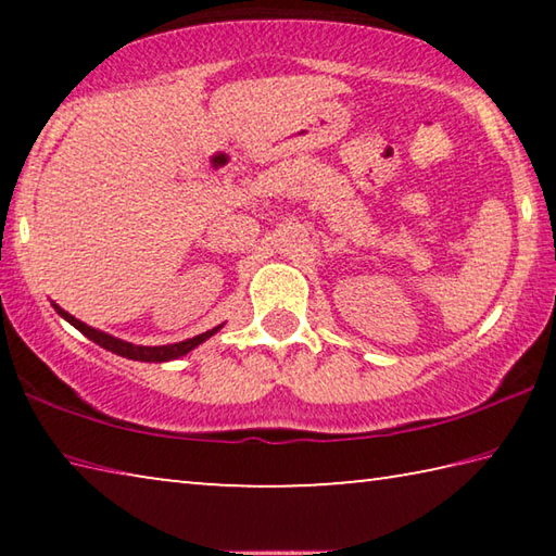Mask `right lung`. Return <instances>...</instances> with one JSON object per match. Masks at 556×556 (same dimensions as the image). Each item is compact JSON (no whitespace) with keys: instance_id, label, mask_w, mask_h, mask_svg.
<instances>
[{"instance_id":"1","label":"right lung","mask_w":556,"mask_h":556,"mask_svg":"<svg viewBox=\"0 0 556 556\" xmlns=\"http://www.w3.org/2000/svg\"><path fill=\"white\" fill-rule=\"evenodd\" d=\"M53 308H55V314L63 316L71 326L78 328V331L86 336V338H90L92 343L102 345L110 353H117L122 357H129V361H142V363L176 361V357L191 353L193 348H199L203 341H208L211 336H215L223 328V324H220V326L211 328V331L199 333V336H193V338H186V341H178V343H168V345H135V343H127V341H122V338H115V336H110L105 331H98V328H92L88 324L78 321V318L71 316L68 312H63L59 304H53Z\"/></svg>"}]
</instances>
